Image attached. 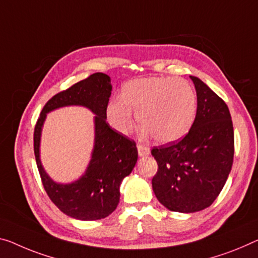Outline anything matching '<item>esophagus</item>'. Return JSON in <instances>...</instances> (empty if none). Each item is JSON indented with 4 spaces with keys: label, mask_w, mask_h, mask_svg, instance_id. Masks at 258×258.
<instances>
[{
    "label": "esophagus",
    "mask_w": 258,
    "mask_h": 258,
    "mask_svg": "<svg viewBox=\"0 0 258 258\" xmlns=\"http://www.w3.org/2000/svg\"><path fill=\"white\" fill-rule=\"evenodd\" d=\"M137 150H138V156L140 157H144V156H149L150 154V149L148 146L138 144L137 145Z\"/></svg>",
    "instance_id": "1"
}]
</instances>
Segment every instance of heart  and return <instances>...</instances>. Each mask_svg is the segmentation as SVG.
I'll list each match as a JSON object with an SVG mask.
<instances>
[{"label": "heart", "instance_id": "1", "mask_svg": "<svg viewBox=\"0 0 258 258\" xmlns=\"http://www.w3.org/2000/svg\"><path fill=\"white\" fill-rule=\"evenodd\" d=\"M197 98L192 86L181 78L148 77L134 79L107 106V118L115 130L129 134L134 112L143 133L162 143L175 142L187 135L195 120Z\"/></svg>", "mask_w": 258, "mask_h": 258}]
</instances>
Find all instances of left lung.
I'll return each instance as SVG.
<instances>
[{
	"instance_id": "obj_1",
	"label": "left lung",
	"mask_w": 258,
	"mask_h": 258,
	"mask_svg": "<svg viewBox=\"0 0 258 258\" xmlns=\"http://www.w3.org/2000/svg\"><path fill=\"white\" fill-rule=\"evenodd\" d=\"M197 94V112L180 142L156 146L158 172L152 189L170 211L191 213L209 208L232 169L234 132L227 105L200 78L190 76Z\"/></svg>"
}]
</instances>
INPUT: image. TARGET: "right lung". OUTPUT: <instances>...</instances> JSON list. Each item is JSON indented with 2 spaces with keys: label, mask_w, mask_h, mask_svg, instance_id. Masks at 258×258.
<instances>
[{
  "label": "right lung",
  "mask_w": 258,
  "mask_h": 258,
  "mask_svg": "<svg viewBox=\"0 0 258 258\" xmlns=\"http://www.w3.org/2000/svg\"><path fill=\"white\" fill-rule=\"evenodd\" d=\"M110 93L108 75H91L48 100L34 128V156L43 188L64 215L78 220H98L109 216L120 202L122 180L133 172L137 162L136 143L116 133L106 122ZM67 105L86 106L96 115L95 145L86 173L70 184H57L41 164V132L46 114Z\"/></svg>",
  "instance_id": "obj_1"
}]
</instances>
